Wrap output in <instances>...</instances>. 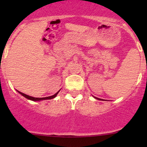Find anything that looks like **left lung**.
Masks as SVG:
<instances>
[{
  "instance_id": "1",
  "label": "left lung",
  "mask_w": 147,
  "mask_h": 147,
  "mask_svg": "<svg viewBox=\"0 0 147 147\" xmlns=\"http://www.w3.org/2000/svg\"><path fill=\"white\" fill-rule=\"evenodd\" d=\"M96 99H97V100H101V99H100V98H97V97H96Z\"/></svg>"
}]
</instances>
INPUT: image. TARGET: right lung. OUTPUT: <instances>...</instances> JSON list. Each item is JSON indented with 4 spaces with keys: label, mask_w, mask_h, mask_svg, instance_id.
Returning a JSON list of instances; mask_svg holds the SVG:
<instances>
[{
    "label": "right lung",
    "mask_w": 147,
    "mask_h": 147,
    "mask_svg": "<svg viewBox=\"0 0 147 147\" xmlns=\"http://www.w3.org/2000/svg\"><path fill=\"white\" fill-rule=\"evenodd\" d=\"M18 92L20 93V94H22V95L23 96V97H25L26 98L28 99V100H32V101H40V100H51V99L53 98H55V97L57 96V94H58L59 91L57 92V93H55V94H54V95L53 96H50V97H42V98H38V97H31V96H29V95H27V94H24V93L23 92H20L18 91Z\"/></svg>",
    "instance_id": "obj_1"
}]
</instances>
